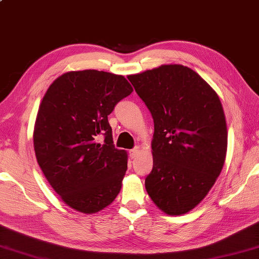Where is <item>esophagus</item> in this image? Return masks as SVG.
<instances>
[{"instance_id": "1", "label": "esophagus", "mask_w": 259, "mask_h": 259, "mask_svg": "<svg viewBox=\"0 0 259 259\" xmlns=\"http://www.w3.org/2000/svg\"><path fill=\"white\" fill-rule=\"evenodd\" d=\"M140 147H134L133 149H131L130 150V157H131V158L132 159H135L136 158V157L138 156V154H140Z\"/></svg>"}]
</instances>
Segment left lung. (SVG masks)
Here are the masks:
<instances>
[{
	"instance_id": "8db88e82",
	"label": "left lung",
	"mask_w": 259,
	"mask_h": 259,
	"mask_svg": "<svg viewBox=\"0 0 259 259\" xmlns=\"http://www.w3.org/2000/svg\"><path fill=\"white\" fill-rule=\"evenodd\" d=\"M154 119L150 199L169 215L192 210L223 168L228 128L217 92L182 65H162L127 77Z\"/></svg>"
}]
</instances>
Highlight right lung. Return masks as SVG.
I'll use <instances>...</instances> for the list:
<instances>
[{
    "label": "right lung",
    "instance_id": "add662e5",
    "mask_svg": "<svg viewBox=\"0 0 259 259\" xmlns=\"http://www.w3.org/2000/svg\"><path fill=\"white\" fill-rule=\"evenodd\" d=\"M132 92L123 75L82 70L60 75L42 98L33 136L37 162L61 200L81 213L101 211L121 190L127 154L113 144L108 115Z\"/></svg>",
    "mask_w": 259,
    "mask_h": 259
}]
</instances>
